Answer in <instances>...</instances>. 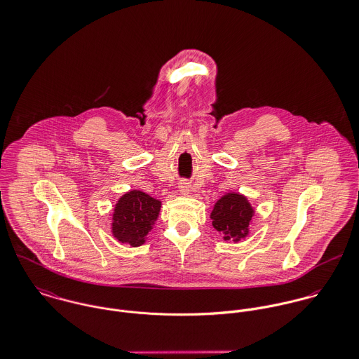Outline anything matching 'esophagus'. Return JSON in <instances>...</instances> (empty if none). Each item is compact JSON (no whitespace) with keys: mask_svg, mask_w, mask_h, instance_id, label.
<instances>
[{"mask_svg":"<svg viewBox=\"0 0 359 359\" xmlns=\"http://www.w3.org/2000/svg\"><path fill=\"white\" fill-rule=\"evenodd\" d=\"M180 188H181V191H184V192H188V188H189V187H188L187 184H182Z\"/></svg>","mask_w":359,"mask_h":359,"instance_id":"esophagus-1","label":"esophagus"}]
</instances>
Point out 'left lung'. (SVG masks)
I'll use <instances>...</instances> for the list:
<instances>
[{
    "label": "left lung",
    "mask_w": 359,
    "mask_h": 359,
    "mask_svg": "<svg viewBox=\"0 0 359 359\" xmlns=\"http://www.w3.org/2000/svg\"><path fill=\"white\" fill-rule=\"evenodd\" d=\"M253 214V207L243 195L226 194L215 203L210 218L225 241L239 242L248 236Z\"/></svg>",
    "instance_id": "obj_1"
}]
</instances>
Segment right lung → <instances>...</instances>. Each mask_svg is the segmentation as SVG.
I'll return each mask as SVG.
<instances>
[{
  "instance_id": "1",
  "label": "right lung",
  "mask_w": 359,
  "mask_h": 359,
  "mask_svg": "<svg viewBox=\"0 0 359 359\" xmlns=\"http://www.w3.org/2000/svg\"><path fill=\"white\" fill-rule=\"evenodd\" d=\"M161 203L141 191H130L123 195L113 212L111 232L123 245L133 248L145 243L152 231Z\"/></svg>"
}]
</instances>
